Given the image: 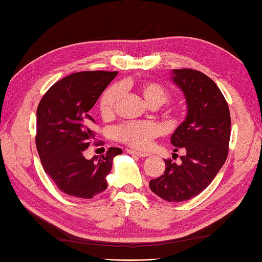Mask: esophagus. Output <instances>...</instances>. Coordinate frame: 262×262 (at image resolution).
Returning a JSON list of instances; mask_svg holds the SVG:
<instances>
[{"label":"esophagus","instance_id":"obj_1","mask_svg":"<svg viewBox=\"0 0 262 262\" xmlns=\"http://www.w3.org/2000/svg\"><path fill=\"white\" fill-rule=\"evenodd\" d=\"M129 154H133V155H137V157L140 158H146L149 155V153H145V152H138V151H135V149H128L127 151Z\"/></svg>","mask_w":262,"mask_h":262}]
</instances>
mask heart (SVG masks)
<instances>
[{
	"mask_svg": "<svg viewBox=\"0 0 262 262\" xmlns=\"http://www.w3.org/2000/svg\"><path fill=\"white\" fill-rule=\"evenodd\" d=\"M136 90L140 92L144 100L158 107L168 101L169 93L165 89L155 82L146 81L141 82L135 85ZM121 94V88L118 84L109 86L100 98L99 109L102 117L107 118L114 114L116 104L118 102ZM160 134V127L153 121H129L124 122L114 129L116 140L122 142L132 147L138 149H145L149 146L155 137Z\"/></svg>",
	"mask_w": 262,
	"mask_h": 262,
	"instance_id": "heart-1",
	"label": "heart"
}]
</instances>
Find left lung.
I'll list each match as a JSON object with an SVG mask.
<instances>
[{"label": "left lung", "instance_id": "1", "mask_svg": "<svg viewBox=\"0 0 262 262\" xmlns=\"http://www.w3.org/2000/svg\"><path fill=\"white\" fill-rule=\"evenodd\" d=\"M171 80L186 98L187 116L171 136L174 147L186 149L181 164L164 160V174L149 181L164 200L185 202L207 188L225 163L231 135V116L216 83L196 70H172Z\"/></svg>", "mask_w": 262, "mask_h": 262}]
</instances>
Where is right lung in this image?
Returning <instances> with one entry per match:
<instances>
[{"label": "right lung", "mask_w": 262, "mask_h": 262, "mask_svg": "<svg viewBox=\"0 0 262 262\" xmlns=\"http://www.w3.org/2000/svg\"><path fill=\"white\" fill-rule=\"evenodd\" d=\"M118 72L89 71L64 77L45 93L37 108L36 145L46 173L60 191L90 199L107 188L114 158L110 147L102 157L88 160L83 152L94 138L96 121L90 110Z\"/></svg>", "instance_id": "add662e5"}]
</instances>
